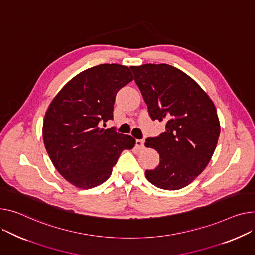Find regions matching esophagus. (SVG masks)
I'll return each instance as SVG.
<instances>
[{"mask_svg":"<svg viewBox=\"0 0 255 255\" xmlns=\"http://www.w3.org/2000/svg\"><path fill=\"white\" fill-rule=\"evenodd\" d=\"M136 147L141 150L144 148V140L143 139H137L136 140Z\"/></svg>","mask_w":255,"mask_h":255,"instance_id":"esophagus-1","label":"esophagus"}]
</instances>
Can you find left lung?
Returning <instances> with one entry per match:
<instances>
[{
    "label": "left lung",
    "instance_id": "left-lung-1",
    "mask_svg": "<svg viewBox=\"0 0 255 255\" xmlns=\"http://www.w3.org/2000/svg\"><path fill=\"white\" fill-rule=\"evenodd\" d=\"M152 121L166 122L165 132L144 145L160 155L156 169L146 170L157 188L175 191L190 184L208 165L220 133L216 109L188 75L166 63L130 66Z\"/></svg>",
    "mask_w": 255,
    "mask_h": 255
}]
</instances>
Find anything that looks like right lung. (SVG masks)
<instances>
[{
  "label": "right lung",
  "instance_id": "obj_1",
  "mask_svg": "<svg viewBox=\"0 0 255 255\" xmlns=\"http://www.w3.org/2000/svg\"><path fill=\"white\" fill-rule=\"evenodd\" d=\"M132 80L125 65L99 64L74 77L50 104L44 144L57 171L77 188L104 183L121 152L135 145L130 135L101 128L113 120L117 92Z\"/></svg>",
  "mask_w": 255,
  "mask_h": 255
}]
</instances>
